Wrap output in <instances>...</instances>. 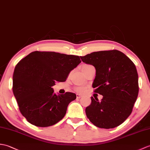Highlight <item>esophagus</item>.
Listing matches in <instances>:
<instances>
[{
    "mask_svg": "<svg viewBox=\"0 0 150 150\" xmlns=\"http://www.w3.org/2000/svg\"><path fill=\"white\" fill-rule=\"evenodd\" d=\"M82 96L81 95H79V94H77V95H76V98H82Z\"/></svg>",
    "mask_w": 150,
    "mask_h": 150,
    "instance_id": "esophagus-1",
    "label": "esophagus"
}]
</instances>
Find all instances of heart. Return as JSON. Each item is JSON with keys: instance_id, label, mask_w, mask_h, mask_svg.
I'll list each match as a JSON object with an SVG mask.
<instances>
[{"instance_id": "b5f03b06", "label": "heart", "mask_w": 150, "mask_h": 150, "mask_svg": "<svg viewBox=\"0 0 150 150\" xmlns=\"http://www.w3.org/2000/svg\"><path fill=\"white\" fill-rule=\"evenodd\" d=\"M90 66H91V65H89V64H85V65L82 66V68H87V67H90ZM75 91H76V92H79V93H82V92H83V91H84V88H83V87H82V86L76 87V88H75Z\"/></svg>"}]
</instances>
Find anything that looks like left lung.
Instances as JSON below:
<instances>
[{"label": "left lung", "instance_id": "obj_1", "mask_svg": "<svg viewBox=\"0 0 150 150\" xmlns=\"http://www.w3.org/2000/svg\"><path fill=\"white\" fill-rule=\"evenodd\" d=\"M96 69L93 83L95 92L103 98L91 97L86 116L96 127L113 128L122 124L132 113L139 93L138 74L134 62L117 50L95 52L81 57Z\"/></svg>", "mask_w": 150, "mask_h": 150}]
</instances>
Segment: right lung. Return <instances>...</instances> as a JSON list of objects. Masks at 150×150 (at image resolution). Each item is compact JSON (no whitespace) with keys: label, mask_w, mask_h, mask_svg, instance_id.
<instances>
[{"label":"right lung","mask_w":150,"mask_h":150,"mask_svg":"<svg viewBox=\"0 0 150 150\" xmlns=\"http://www.w3.org/2000/svg\"><path fill=\"white\" fill-rule=\"evenodd\" d=\"M78 55L54 52H31L15 68L13 92L20 112L30 123L40 127L54 125L67 113L75 93L56 95L52 86L64 82L69 73L81 63Z\"/></svg>","instance_id":"1"}]
</instances>
